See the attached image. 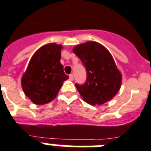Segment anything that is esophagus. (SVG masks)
<instances>
[{
  "label": "esophagus",
  "mask_w": 151,
  "mask_h": 151,
  "mask_svg": "<svg viewBox=\"0 0 151 151\" xmlns=\"http://www.w3.org/2000/svg\"><path fill=\"white\" fill-rule=\"evenodd\" d=\"M69 79H70V81H73V80H74V74H70V75H69Z\"/></svg>",
  "instance_id": "obj_1"
}]
</instances>
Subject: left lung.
<instances>
[{
	"label": "left lung",
	"mask_w": 151,
	"mask_h": 151,
	"mask_svg": "<svg viewBox=\"0 0 151 151\" xmlns=\"http://www.w3.org/2000/svg\"><path fill=\"white\" fill-rule=\"evenodd\" d=\"M73 52L86 70V82L75 84L83 99L92 105L111 100L120 88L122 76L109 51L97 42L89 41L76 46Z\"/></svg>",
	"instance_id": "8db88e82"
}]
</instances>
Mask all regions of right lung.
<instances>
[{"instance_id": "1", "label": "right lung", "mask_w": 151, "mask_h": 151, "mask_svg": "<svg viewBox=\"0 0 151 151\" xmlns=\"http://www.w3.org/2000/svg\"><path fill=\"white\" fill-rule=\"evenodd\" d=\"M62 48L61 45L49 43L39 49L30 60L22 78V86L35 104H45L52 101L68 78L60 63Z\"/></svg>"}]
</instances>
